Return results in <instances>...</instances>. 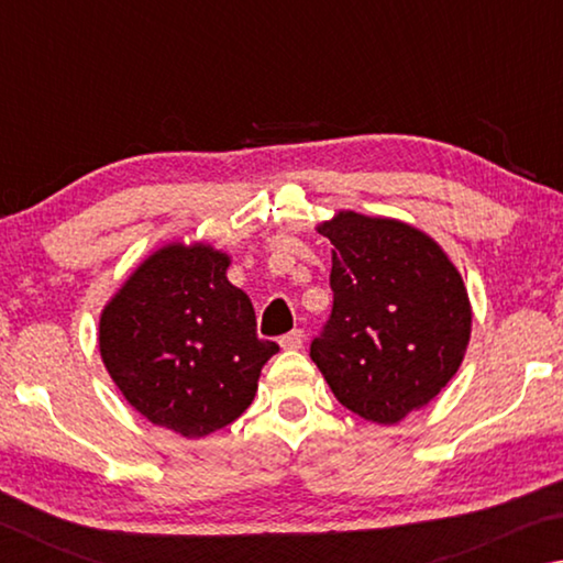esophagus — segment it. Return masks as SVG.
I'll list each match as a JSON object with an SVG mask.
<instances>
[{"mask_svg":"<svg viewBox=\"0 0 563 563\" xmlns=\"http://www.w3.org/2000/svg\"><path fill=\"white\" fill-rule=\"evenodd\" d=\"M302 342H305L302 330H290V332H285V335L280 338V347L283 350H300Z\"/></svg>","mask_w":563,"mask_h":563,"instance_id":"obj_1","label":"esophagus"}]
</instances>
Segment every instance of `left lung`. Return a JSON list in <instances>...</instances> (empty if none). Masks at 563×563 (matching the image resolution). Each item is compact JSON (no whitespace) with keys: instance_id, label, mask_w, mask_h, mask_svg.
<instances>
[{"instance_id":"left-lung-1","label":"left lung","mask_w":563,"mask_h":563,"mask_svg":"<svg viewBox=\"0 0 563 563\" xmlns=\"http://www.w3.org/2000/svg\"><path fill=\"white\" fill-rule=\"evenodd\" d=\"M332 312L310 357L340 405L395 424L442 393L462 365L472 310L462 275L432 238L393 218L338 213Z\"/></svg>"}]
</instances>
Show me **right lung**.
Here are the masks:
<instances>
[{"label": "right lung", "mask_w": 563, "mask_h": 563, "mask_svg": "<svg viewBox=\"0 0 563 563\" xmlns=\"http://www.w3.org/2000/svg\"><path fill=\"white\" fill-rule=\"evenodd\" d=\"M228 263L211 245L161 247L101 316L113 383L148 422L184 437L235 422L280 350L258 338L253 302L228 283Z\"/></svg>", "instance_id": "add662e5"}]
</instances>
